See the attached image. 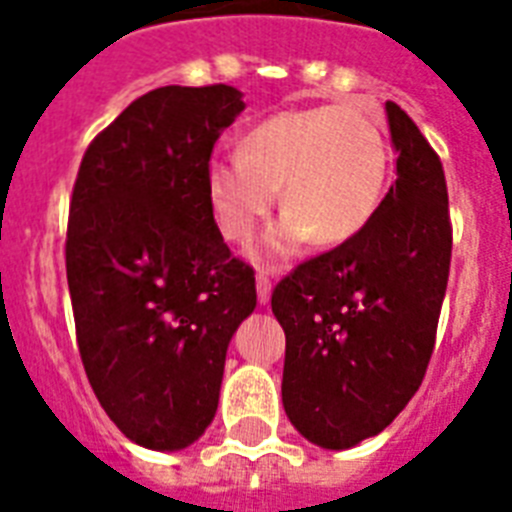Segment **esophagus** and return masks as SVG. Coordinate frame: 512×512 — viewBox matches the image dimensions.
Masks as SVG:
<instances>
[{"mask_svg":"<svg viewBox=\"0 0 512 512\" xmlns=\"http://www.w3.org/2000/svg\"><path fill=\"white\" fill-rule=\"evenodd\" d=\"M271 289H273V284H271V279H268V273L265 271L257 273V300H260L263 305L271 300Z\"/></svg>","mask_w":512,"mask_h":512,"instance_id":"34e87169","label":"esophagus"}]
</instances>
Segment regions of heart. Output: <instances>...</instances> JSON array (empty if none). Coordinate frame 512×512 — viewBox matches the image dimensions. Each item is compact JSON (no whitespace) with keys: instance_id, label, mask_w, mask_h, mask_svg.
<instances>
[{"instance_id":"b5f03b06","label":"heart","mask_w":512,"mask_h":512,"mask_svg":"<svg viewBox=\"0 0 512 512\" xmlns=\"http://www.w3.org/2000/svg\"><path fill=\"white\" fill-rule=\"evenodd\" d=\"M390 148L374 116L356 106L281 111L244 135L241 154L207 167L217 228L249 244L281 201L287 215L265 233V257H289L311 239L337 247L372 223L388 191Z\"/></svg>"}]
</instances>
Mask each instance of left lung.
I'll return each instance as SVG.
<instances>
[{"label": "left lung", "instance_id": "1", "mask_svg": "<svg viewBox=\"0 0 512 512\" xmlns=\"http://www.w3.org/2000/svg\"><path fill=\"white\" fill-rule=\"evenodd\" d=\"M396 183L356 239L305 260L276 284L287 335L281 398L308 441L350 449L377 436L422 385L452 263L441 159L393 100Z\"/></svg>", "mask_w": 512, "mask_h": 512}]
</instances>
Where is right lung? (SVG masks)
Masks as SVG:
<instances>
[{
    "instance_id": "obj_1",
    "label": "right lung",
    "mask_w": 512,
    "mask_h": 512,
    "mask_svg": "<svg viewBox=\"0 0 512 512\" xmlns=\"http://www.w3.org/2000/svg\"><path fill=\"white\" fill-rule=\"evenodd\" d=\"M244 111L228 84L159 87L98 132L79 164L66 233L76 345L100 406L146 449L193 444L217 412L225 350L255 311L207 167Z\"/></svg>"
}]
</instances>
